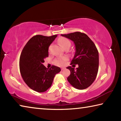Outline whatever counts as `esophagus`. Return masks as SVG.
I'll return each mask as SVG.
<instances>
[{"label": "esophagus", "mask_w": 121, "mask_h": 121, "mask_svg": "<svg viewBox=\"0 0 121 121\" xmlns=\"http://www.w3.org/2000/svg\"><path fill=\"white\" fill-rule=\"evenodd\" d=\"M61 70H63L65 69V68H61Z\"/></svg>", "instance_id": "esophagus-1"}]
</instances>
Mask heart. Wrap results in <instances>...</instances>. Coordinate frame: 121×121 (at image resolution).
<instances>
[{
  "instance_id": "b5f03b06",
  "label": "heart",
  "mask_w": 121,
  "mask_h": 121,
  "mask_svg": "<svg viewBox=\"0 0 121 121\" xmlns=\"http://www.w3.org/2000/svg\"><path fill=\"white\" fill-rule=\"evenodd\" d=\"M59 42L60 45L62 46L63 48L65 46L67 45H70V42L69 41L68 39L65 38H61L59 39ZM51 49H52V45L49 46L48 51L49 52H51ZM68 60V58L66 56H61V57H58V58H56L53 61V63L54 65L58 66H63L65 64V61Z\"/></svg>"
}]
</instances>
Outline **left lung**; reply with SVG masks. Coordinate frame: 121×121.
Masks as SVG:
<instances>
[{"instance_id": "1", "label": "left lung", "mask_w": 121, "mask_h": 121, "mask_svg": "<svg viewBox=\"0 0 121 121\" xmlns=\"http://www.w3.org/2000/svg\"><path fill=\"white\" fill-rule=\"evenodd\" d=\"M61 36L73 40L76 52L70 65H78L75 69L67 67L70 71L67 80L77 89L83 90L89 87L95 81L99 68V53L95 44L84 33L75 32Z\"/></svg>"}]
</instances>
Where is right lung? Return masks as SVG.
<instances>
[{"label":"right lung","instance_id":"1","mask_svg":"<svg viewBox=\"0 0 121 121\" xmlns=\"http://www.w3.org/2000/svg\"><path fill=\"white\" fill-rule=\"evenodd\" d=\"M57 35L34 36L22 50L19 66L24 82L30 89L38 92H44L50 88L56 73L61 71L58 67L51 68L43 65L44 59L48 56V48Z\"/></svg>","mask_w":121,"mask_h":121}]
</instances>
